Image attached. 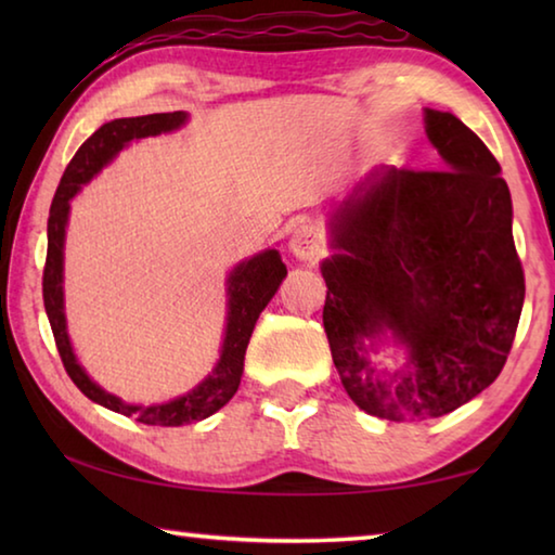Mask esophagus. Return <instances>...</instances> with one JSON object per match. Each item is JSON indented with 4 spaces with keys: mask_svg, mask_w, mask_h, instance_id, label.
<instances>
[{
    "mask_svg": "<svg viewBox=\"0 0 555 555\" xmlns=\"http://www.w3.org/2000/svg\"><path fill=\"white\" fill-rule=\"evenodd\" d=\"M288 249L294 251L298 259L311 261V264H313V261L321 259L323 251H325L323 234L318 232L313 224H298L294 234H291V240H288Z\"/></svg>",
    "mask_w": 555,
    "mask_h": 555,
    "instance_id": "esophagus-1",
    "label": "esophagus"
}]
</instances>
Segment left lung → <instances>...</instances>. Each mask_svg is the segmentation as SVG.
<instances>
[{"label":"left lung","mask_w":555,"mask_h":555,"mask_svg":"<svg viewBox=\"0 0 555 555\" xmlns=\"http://www.w3.org/2000/svg\"><path fill=\"white\" fill-rule=\"evenodd\" d=\"M446 168H374L331 220L323 325L345 391L387 421L438 418L500 377L524 306L512 195L482 139L426 109ZM408 347L387 373L370 351Z\"/></svg>","instance_id":"8db88e82"}]
</instances>
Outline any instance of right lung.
I'll return each mask as SVG.
<instances>
[{
	"instance_id": "add662e5",
	"label": "right lung",
	"mask_w": 555,
	"mask_h": 555,
	"mask_svg": "<svg viewBox=\"0 0 555 555\" xmlns=\"http://www.w3.org/2000/svg\"><path fill=\"white\" fill-rule=\"evenodd\" d=\"M185 112H158V115L144 117H125L102 125L65 168L59 191L53 195L51 215H49V251H46L43 267V306L49 315L51 331L55 337V347L63 360L75 387L88 399L121 416H134L139 424L146 426H183L193 421H203L212 416L228 403L240 387L244 370V352H247L251 331L259 313L274 298L276 288L286 276V264L281 261L276 249H267L261 255L244 259L242 264L230 271L228 279V325H224V340L220 360L215 370L205 377L198 387L191 389L185 397H178L168 403H154V406H134V403L121 401L115 393H107L92 382L86 370L75 360L70 347L68 327H65L63 313V244H65V224H68L73 195L86 185L92 176L102 171L131 139L156 137L162 131H173L185 125Z\"/></svg>"
}]
</instances>
